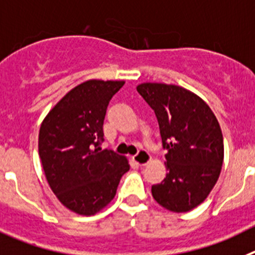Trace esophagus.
Instances as JSON below:
<instances>
[{"label": "esophagus", "instance_id": "34e87169", "mask_svg": "<svg viewBox=\"0 0 255 255\" xmlns=\"http://www.w3.org/2000/svg\"><path fill=\"white\" fill-rule=\"evenodd\" d=\"M150 160H151L150 155H148V153L143 150L138 151V153H137V155L133 156V161L136 162V164H138L139 166H144V165H147L148 162H150Z\"/></svg>", "mask_w": 255, "mask_h": 255}]
</instances>
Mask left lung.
Wrapping results in <instances>:
<instances>
[{
    "label": "left lung",
    "instance_id": "1",
    "mask_svg": "<svg viewBox=\"0 0 255 255\" xmlns=\"http://www.w3.org/2000/svg\"><path fill=\"white\" fill-rule=\"evenodd\" d=\"M139 95L157 118L166 178L151 188L160 206L188 212L207 198L224 161V138L211 108L192 91L176 85L144 82Z\"/></svg>",
    "mask_w": 255,
    "mask_h": 255
}]
</instances>
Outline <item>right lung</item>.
<instances>
[{"instance_id": "right-lung-1", "label": "right lung", "mask_w": 255, "mask_h": 255, "mask_svg": "<svg viewBox=\"0 0 255 255\" xmlns=\"http://www.w3.org/2000/svg\"><path fill=\"white\" fill-rule=\"evenodd\" d=\"M125 81L89 80L68 91L39 130V156L50 189L62 205L91 216L111 203L129 170L125 156L102 150L111 99Z\"/></svg>"}]
</instances>
